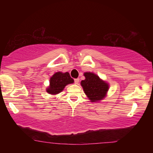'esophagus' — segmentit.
<instances>
[{
	"instance_id": "34e87169",
	"label": "esophagus",
	"mask_w": 153,
	"mask_h": 153,
	"mask_svg": "<svg viewBox=\"0 0 153 153\" xmlns=\"http://www.w3.org/2000/svg\"><path fill=\"white\" fill-rule=\"evenodd\" d=\"M74 82H75V83H76V84H77L79 83V78H76V79H74Z\"/></svg>"
}]
</instances>
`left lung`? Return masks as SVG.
<instances>
[{
    "label": "left lung",
    "instance_id": "1",
    "mask_svg": "<svg viewBox=\"0 0 153 153\" xmlns=\"http://www.w3.org/2000/svg\"><path fill=\"white\" fill-rule=\"evenodd\" d=\"M86 79L81 82V85L91 102H97L105 98L108 89V85L103 82L97 75L86 72L84 73Z\"/></svg>",
    "mask_w": 153,
    "mask_h": 153
}]
</instances>
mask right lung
<instances>
[{"label": "right lung", "mask_w": 153, "mask_h": 153, "mask_svg": "<svg viewBox=\"0 0 153 153\" xmlns=\"http://www.w3.org/2000/svg\"><path fill=\"white\" fill-rule=\"evenodd\" d=\"M74 82V79L71 78L68 72H56L51 77L50 86L46 91L51 94H56L61 92L66 85L72 84Z\"/></svg>", "instance_id": "obj_1"}]
</instances>
